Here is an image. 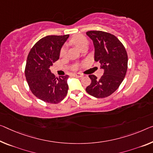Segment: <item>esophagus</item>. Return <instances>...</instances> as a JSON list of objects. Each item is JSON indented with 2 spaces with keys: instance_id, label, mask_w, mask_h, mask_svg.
<instances>
[{
  "instance_id": "34e87169",
  "label": "esophagus",
  "mask_w": 153,
  "mask_h": 153,
  "mask_svg": "<svg viewBox=\"0 0 153 153\" xmlns=\"http://www.w3.org/2000/svg\"><path fill=\"white\" fill-rule=\"evenodd\" d=\"M72 76H75V77H82L83 76V74H79V73H74V74H72Z\"/></svg>"
}]
</instances>
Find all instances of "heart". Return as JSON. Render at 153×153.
I'll return each mask as SVG.
<instances>
[{
    "instance_id": "b5f03b06",
    "label": "heart",
    "mask_w": 153,
    "mask_h": 153,
    "mask_svg": "<svg viewBox=\"0 0 153 153\" xmlns=\"http://www.w3.org/2000/svg\"><path fill=\"white\" fill-rule=\"evenodd\" d=\"M70 42L72 44H73L77 48H79V50H81L84 47H88V39L86 38L85 36H83V35H76V36H74L72 37L71 39H70ZM59 55L60 57H64L65 55V48H62L60 50L59 52ZM74 70L77 69V67L74 68Z\"/></svg>"
}]
</instances>
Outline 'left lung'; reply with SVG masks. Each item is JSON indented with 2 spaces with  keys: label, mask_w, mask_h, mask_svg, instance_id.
<instances>
[{
  "label": "left lung",
  "mask_w": 153,
  "mask_h": 153,
  "mask_svg": "<svg viewBox=\"0 0 153 153\" xmlns=\"http://www.w3.org/2000/svg\"><path fill=\"white\" fill-rule=\"evenodd\" d=\"M86 34L93 41L94 60L100 63L104 74L100 79L94 74L89 75L91 82L85 90L94 97H107L119 88L125 77L127 53L122 42L114 35L101 30H90Z\"/></svg>",
  "instance_id": "1"
}]
</instances>
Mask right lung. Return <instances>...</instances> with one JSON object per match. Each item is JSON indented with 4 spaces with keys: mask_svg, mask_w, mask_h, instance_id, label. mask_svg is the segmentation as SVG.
Segmentation results:
<instances>
[{
    "mask_svg": "<svg viewBox=\"0 0 153 153\" xmlns=\"http://www.w3.org/2000/svg\"><path fill=\"white\" fill-rule=\"evenodd\" d=\"M69 37L48 36L37 42L28 55L25 76L31 92L39 99L57 104L64 99L68 90V75L55 76L50 67L59 58V52Z\"/></svg>",
    "mask_w": 153,
    "mask_h": 153,
    "instance_id": "add662e5",
    "label": "right lung"
}]
</instances>
